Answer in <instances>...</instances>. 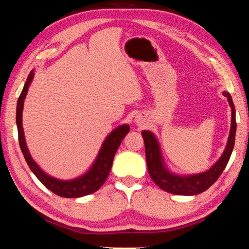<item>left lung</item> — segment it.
<instances>
[{
    "mask_svg": "<svg viewBox=\"0 0 249 249\" xmlns=\"http://www.w3.org/2000/svg\"><path fill=\"white\" fill-rule=\"evenodd\" d=\"M224 96L229 100L231 107V132L227 142L226 148L223 153L220 160L210 170L203 174L190 176V177H179L170 174L162 163L161 155H160L159 145L157 140L153 134L148 130H144L142 136L144 138L145 151H146V162L150 178L154 182L169 193L179 196H195L203 192L212 185L220 178L223 170L229 162L231 151L235 144V132H236V120H235V107L229 92H224Z\"/></svg>",
    "mask_w": 249,
    "mask_h": 249,
    "instance_id": "obj_1",
    "label": "left lung"
}]
</instances>
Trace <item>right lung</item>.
<instances>
[{"mask_svg":"<svg viewBox=\"0 0 249 249\" xmlns=\"http://www.w3.org/2000/svg\"><path fill=\"white\" fill-rule=\"evenodd\" d=\"M34 72L32 71V72L29 73L27 81L23 88L22 93L19 95L18 101V107H16V124H18V142L20 149H22V153L24 155V158L26 160L28 167L31 168V170L34 172V175L38 178V180L46 188L49 189V190L53 192L54 195L62 197H80L83 196L91 195V193L99 190L105 181H107L109 170H111L112 168L113 159H114L116 150L119 149L125 135L129 132V126L122 125L108 135L107 140L103 142L102 148L100 150L94 165L92 166L90 171L87 172L84 176L74 180L62 181L46 175L45 172L37 166V163L34 161L32 156L28 153L26 142H25L24 130L22 125V112L24 107V100L25 96H26L28 87L32 82Z\"/></svg>","mask_w":249,"mask_h":249,"instance_id":"obj_1","label":"right lung"}]
</instances>
